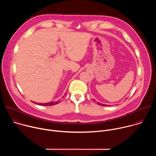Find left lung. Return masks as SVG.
I'll list each match as a JSON object with an SVG mask.
<instances>
[{
	"instance_id": "8db88e82",
	"label": "left lung",
	"mask_w": 156,
	"mask_h": 156,
	"mask_svg": "<svg viewBox=\"0 0 156 156\" xmlns=\"http://www.w3.org/2000/svg\"><path fill=\"white\" fill-rule=\"evenodd\" d=\"M98 104H99V105H103V106H107V105H105V104H101V103H99V102H98ZM108 106H109V105H108Z\"/></svg>"
}]
</instances>
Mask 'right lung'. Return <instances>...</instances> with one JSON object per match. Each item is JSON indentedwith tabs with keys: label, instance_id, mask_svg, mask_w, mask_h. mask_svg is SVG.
<instances>
[{
	"label": "right lung",
	"instance_id": "add662e5",
	"mask_svg": "<svg viewBox=\"0 0 156 156\" xmlns=\"http://www.w3.org/2000/svg\"><path fill=\"white\" fill-rule=\"evenodd\" d=\"M59 102L58 101H53V102H47V103H37L36 102V104H38V105H44V106H48V105H55L57 104H58ZM35 103V102H34Z\"/></svg>",
	"mask_w": 156,
	"mask_h": 156
}]
</instances>
